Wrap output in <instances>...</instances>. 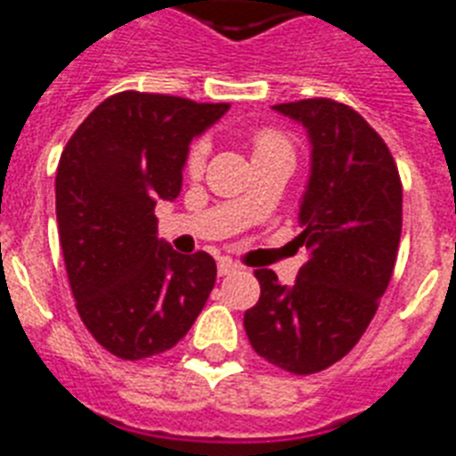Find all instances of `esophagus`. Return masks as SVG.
Masks as SVG:
<instances>
[{
  "instance_id": "esophagus-1",
  "label": "esophagus",
  "mask_w": 456,
  "mask_h": 456,
  "mask_svg": "<svg viewBox=\"0 0 456 456\" xmlns=\"http://www.w3.org/2000/svg\"><path fill=\"white\" fill-rule=\"evenodd\" d=\"M237 270H242V265H240V263H235L232 258H219V274H221V277L237 273Z\"/></svg>"
}]
</instances>
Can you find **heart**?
Segmentation results:
<instances>
[{
	"label": "heart",
	"mask_w": 456,
	"mask_h": 456,
	"mask_svg": "<svg viewBox=\"0 0 456 456\" xmlns=\"http://www.w3.org/2000/svg\"><path fill=\"white\" fill-rule=\"evenodd\" d=\"M205 153H207V144L205 142H195L191 146V151L186 156V169L191 175H198L205 165ZM291 156L293 158V146L289 142V137L280 130H274V127H261V130H256L254 137H251V156L254 158H263V156Z\"/></svg>",
	"instance_id": "b5f03b06"
}]
</instances>
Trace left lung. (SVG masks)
Wrapping results in <instances>:
<instances>
[{"label":"left lung","mask_w":456,"mask_h":456,"mask_svg":"<svg viewBox=\"0 0 456 456\" xmlns=\"http://www.w3.org/2000/svg\"><path fill=\"white\" fill-rule=\"evenodd\" d=\"M273 109L310 137L298 214L310 258L291 287L256 270L261 298L244 312V329L256 354L312 375L349 354L378 312L401 242L403 186L385 139L347 104L314 97Z\"/></svg>","instance_id":"left-lung-1"}]
</instances>
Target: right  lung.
Masks as SVG:
<instances>
[{
	"label": "right lung",
	"instance_id": "right-lung-1",
	"mask_svg": "<svg viewBox=\"0 0 456 456\" xmlns=\"http://www.w3.org/2000/svg\"><path fill=\"white\" fill-rule=\"evenodd\" d=\"M228 107L126 90L93 109L60 156L55 214L71 293L90 336L118 359L175 347L212 293V256L158 240L153 209L179 195L188 144Z\"/></svg>",
	"mask_w": 456,
	"mask_h": 456
}]
</instances>
